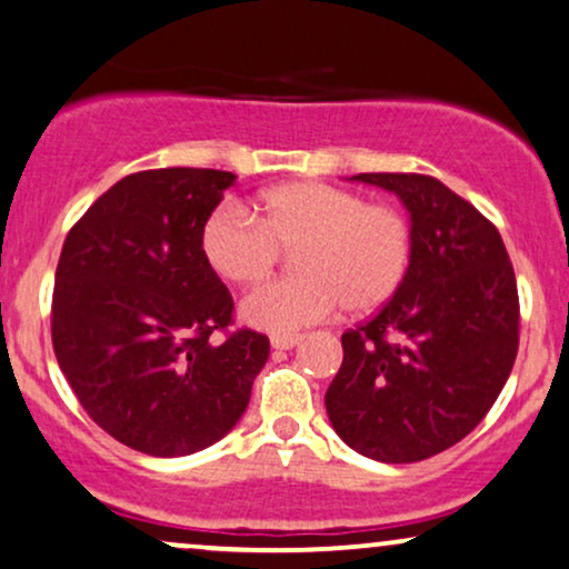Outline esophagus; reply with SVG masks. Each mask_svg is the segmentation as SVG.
I'll return each mask as SVG.
<instances>
[{
  "instance_id": "esophagus-1",
  "label": "esophagus",
  "mask_w": 569,
  "mask_h": 569,
  "mask_svg": "<svg viewBox=\"0 0 569 569\" xmlns=\"http://www.w3.org/2000/svg\"><path fill=\"white\" fill-rule=\"evenodd\" d=\"M301 341L299 333H276L270 338L272 349H293Z\"/></svg>"
}]
</instances>
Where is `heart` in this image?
Here are the masks:
<instances>
[{
	"label": "heart",
	"mask_w": 569,
	"mask_h": 569,
	"mask_svg": "<svg viewBox=\"0 0 569 569\" xmlns=\"http://www.w3.org/2000/svg\"><path fill=\"white\" fill-rule=\"evenodd\" d=\"M199 239L207 264L233 286L260 283L293 251L299 276L272 280L241 305L243 320L270 333L326 320L338 305L347 315L376 312L397 297L415 257L407 212L320 181L264 191L254 218L220 204Z\"/></svg>",
	"instance_id": "1"
}]
</instances>
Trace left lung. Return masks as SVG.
Returning <instances> with one entry per match:
<instances>
[{
	"label": "left lung",
	"mask_w": 569,
	"mask_h": 569,
	"mask_svg": "<svg viewBox=\"0 0 569 569\" xmlns=\"http://www.w3.org/2000/svg\"><path fill=\"white\" fill-rule=\"evenodd\" d=\"M412 214L415 257L397 297L341 336L326 393L336 433L378 462H420L493 407L520 347L512 262L486 214L433 176L359 172Z\"/></svg>",
	"instance_id": "1"
}]
</instances>
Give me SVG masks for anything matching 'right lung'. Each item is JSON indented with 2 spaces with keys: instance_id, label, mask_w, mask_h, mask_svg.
Returning a JSON list of instances; mask_svg holds the SVG:
<instances>
[{
  "instance_id": "obj_1",
  "label": "right lung",
  "mask_w": 569,
  "mask_h": 569,
  "mask_svg": "<svg viewBox=\"0 0 569 569\" xmlns=\"http://www.w3.org/2000/svg\"><path fill=\"white\" fill-rule=\"evenodd\" d=\"M233 181L207 168L131 172L62 243L54 357L86 415L143 455H193L226 436L268 362V336L233 330V297L201 254V226Z\"/></svg>"
}]
</instances>
